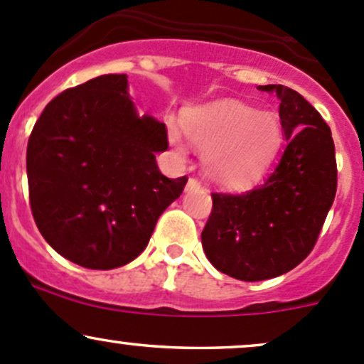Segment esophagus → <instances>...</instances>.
<instances>
[{"mask_svg":"<svg viewBox=\"0 0 364 364\" xmlns=\"http://www.w3.org/2000/svg\"><path fill=\"white\" fill-rule=\"evenodd\" d=\"M199 187H201V182H199L196 177H191L189 182H187V189L193 191V189H199Z\"/></svg>","mask_w":364,"mask_h":364,"instance_id":"esophagus-1","label":"esophagus"}]
</instances>
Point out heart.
Returning <instances> with one entry per match:
<instances>
[{
    "mask_svg": "<svg viewBox=\"0 0 364 364\" xmlns=\"http://www.w3.org/2000/svg\"><path fill=\"white\" fill-rule=\"evenodd\" d=\"M183 128L205 154L208 177L229 187H245L260 178L283 142L274 112H257L234 100L193 109L183 116ZM168 136L173 149L183 154L186 146L175 124Z\"/></svg>",
    "mask_w": 364,
    "mask_h": 364,
    "instance_id": "b5f03b06",
    "label": "heart"
}]
</instances>
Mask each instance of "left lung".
Here are the masks:
<instances>
[{
  "mask_svg": "<svg viewBox=\"0 0 364 364\" xmlns=\"http://www.w3.org/2000/svg\"><path fill=\"white\" fill-rule=\"evenodd\" d=\"M259 90L279 99L287 146L257 187L212 193L201 232L213 267L241 281L271 279L296 267L314 248L337 193L335 144L321 114L283 85Z\"/></svg>",
  "mask_w": 364,
  "mask_h": 364,
  "instance_id": "1",
  "label": "left lung"
}]
</instances>
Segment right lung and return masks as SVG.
Returning <instances> with one entry per match:
<instances>
[{"label": "right lung", "mask_w": 364, "mask_h": 364, "mask_svg": "<svg viewBox=\"0 0 364 364\" xmlns=\"http://www.w3.org/2000/svg\"><path fill=\"white\" fill-rule=\"evenodd\" d=\"M165 123L140 118L127 74H104L57 95L27 142L34 222L64 259L107 271L146 250L159 215L187 177L161 175Z\"/></svg>", "instance_id": "1"}]
</instances>
